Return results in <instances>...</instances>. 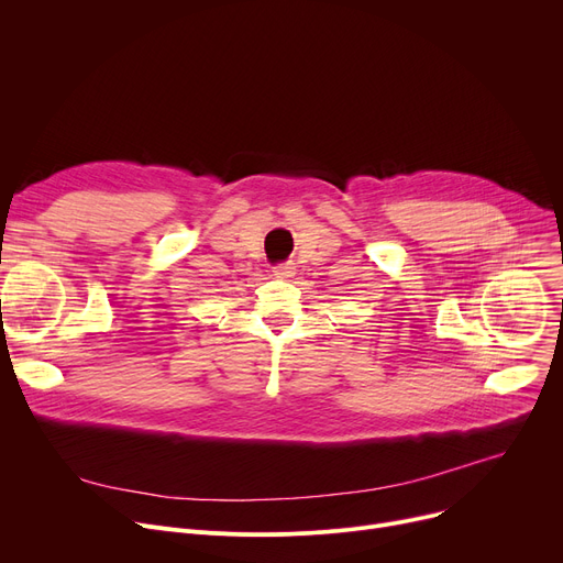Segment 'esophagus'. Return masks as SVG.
Instances as JSON below:
<instances>
[{
	"instance_id": "34e87169",
	"label": "esophagus",
	"mask_w": 563,
	"mask_h": 563,
	"mask_svg": "<svg viewBox=\"0 0 563 563\" xmlns=\"http://www.w3.org/2000/svg\"><path fill=\"white\" fill-rule=\"evenodd\" d=\"M274 276H278V278H289V276H294V264H291V262L276 264V266H274Z\"/></svg>"
}]
</instances>
